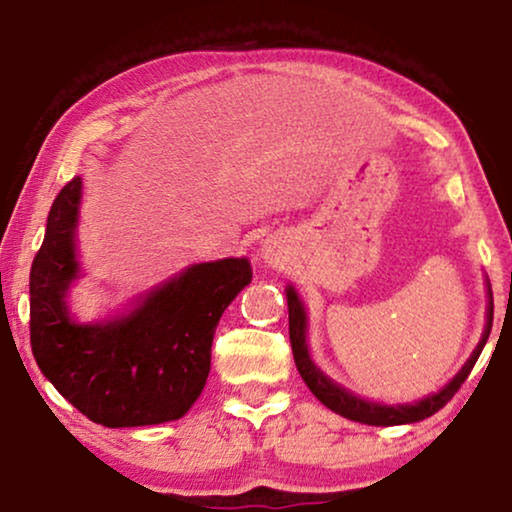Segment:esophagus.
<instances>
[{"label": "esophagus", "instance_id": "34e87169", "mask_svg": "<svg viewBox=\"0 0 512 512\" xmlns=\"http://www.w3.org/2000/svg\"><path fill=\"white\" fill-rule=\"evenodd\" d=\"M263 258H265V263H277V261H279L277 251H275V249H270V247H265V249H263Z\"/></svg>", "mask_w": 512, "mask_h": 512}]
</instances>
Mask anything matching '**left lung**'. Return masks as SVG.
<instances>
[{"label":"left lung","instance_id":"8db88e82","mask_svg":"<svg viewBox=\"0 0 512 512\" xmlns=\"http://www.w3.org/2000/svg\"><path fill=\"white\" fill-rule=\"evenodd\" d=\"M286 303H289V338H291L293 359H296V368H298L300 377H303V382L310 387L312 394L317 396L328 410L338 412V415L352 419V422H361V424H370V426L415 424V422H422V419H426V417L436 415L440 408H445L447 401L457 394L461 382H464L468 373L473 370L475 361H478L482 347H485L489 333H492V319H494V300H492V289H489L485 333H482V340L478 342V347H475L471 359H468L464 363V368H461L459 373L452 377L450 384H445L438 394L426 396L417 403L382 405V403L366 401V398H361V396H354L352 391L342 389L340 384H335L331 377H326L317 366H314V361L310 359V352H307V342H305L307 314H305V307H303V303H300L298 293L293 286L286 289Z\"/></svg>","mask_w":512,"mask_h":512}]
</instances>
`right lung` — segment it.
<instances>
[{"label":"right lung","mask_w":512,"mask_h":512,"mask_svg":"<svg viewBox=\"0 0 512 512\" xmlns=\"http://www.w3.org/2000/svg\"><path fill=\"white\" fill-rule=\"evenodd\" d=\"M81 177L53 200L30 270L32 354L55 389L95 424H163L198 401L221 314L251 282L247 258L195 263L139 300L125 317L76 324L65 296L79 277Z\"/></svg>","instance_id":"1"}]
</instances>
